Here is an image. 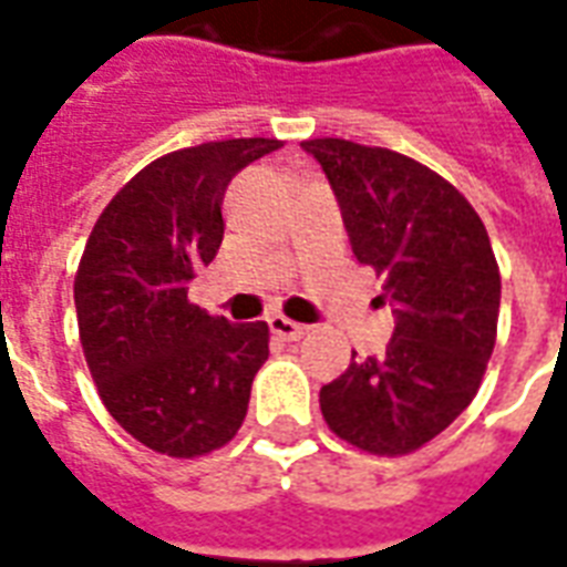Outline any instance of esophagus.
<instances>
[{"mask_svg": "<svg viewBox=\"0 0 567 567\" xmlns=\"http://www.w3.org/2000/svg\"><path fill=\"white\" fill-rule=\"evenodd\" d=\"M268 329H271V334L280 340H299V338H305L308 326L292 322V319H287V317H271L268 319Z\"/></svg>", "mask_w": 567, "mask_h": 567, "instance_id": "esophagus-1", "label": "esophagus"}]
</instances>
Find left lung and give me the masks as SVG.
<instances>
[{"instance_id":"1","label":"left lung","mask_w":567,"mask_h":567,"mask_svg":"<svg viewBox=\"0 0 567 567\" xmlns=\"http://www.w3.org/2000/svg\"><path fill=\"white\" fill-rule=\"evenodd\" d=\"M338 197L361 266L385 278L394 334L382 359L349 361L319 410L340 440L410 454L478 394L496 343L502 280L491 236L457 187L419 161L352 140H305ZM355 359V352H352Z\"/></svg>"}]
</instances>
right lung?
<instances>
[{"mask_svg":"<svg viewBox=\"0 0 567 567\" xmlns=\"http://www.w3.org/2000/svg\"><path fill=\"white\" fill-rule=\"evenodd\" d=\"M280 140H220L157 157L92 227L74 278L76 326L106 412L146 449L199 457L248 415L266 322L208 317L187 287L224 241V194Z\"/></svg>","mask_w":567,"mask_h":567,"instance_id":"right-lung-1","label":"right lung"}]
</instances>
